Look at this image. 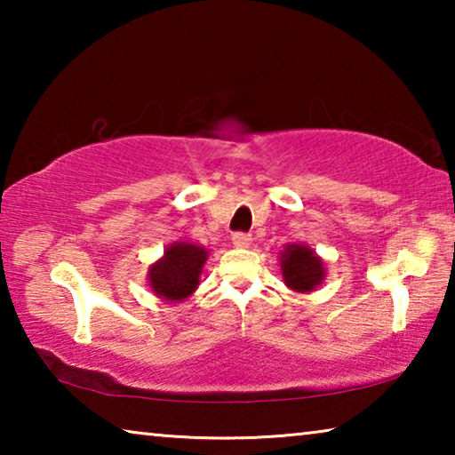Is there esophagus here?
<instances>
[{"label":"esophagus","instance_id":"esophagus-1","mask_svg":"<svg viewBox=\"0 0 455 455\" xmlns=\"http://www.w3.org/2000/svg\"><path fill=\"white\" fill-rule=\"evenodd\" d=\"M233 243H235V246H249L251 244V235L249 233H235Z\"/></svg>","mask_w":455,"mask_h":455}]
</instances>
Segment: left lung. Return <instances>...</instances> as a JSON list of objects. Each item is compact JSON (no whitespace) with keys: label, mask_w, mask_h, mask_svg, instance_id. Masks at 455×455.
<instances>
[{"label":"left lung","mask_w":455,"mask_h":455,"mask_svg":"<svg viewBox=\"0 0 455 455\" xmlns=\"http://www.w3.org/2000/svg\"><path fill=\"white\" fill-rule=\"evenodd\" d=\"M281 271L287 287L301 292L313 291L325 276L321 259L315 257L309 246L303 244L287 246V251L281 255Z\"/></svg>","instance_id":"obj_1"}]
</instances>
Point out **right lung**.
<instances>
[{"label": "right lung", "instance_id": "right-lung-1", "mask_svg": "<svg viewBox=\"0 0 455 455\" xmlns=\"http://www.w3.org/2000/svg\"><path fill=\"white\" fill-rule=\"evenodd\" d=\"M206 263L203 246L176 243L150 268V287L164 301H182L198 287L200 271Z\"/></svg>", "mask_w": 455, "mask_h": 455}]
</instances>
